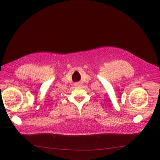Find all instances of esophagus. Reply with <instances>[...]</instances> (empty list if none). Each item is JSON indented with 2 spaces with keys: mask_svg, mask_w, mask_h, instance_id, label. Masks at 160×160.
Listing matches in <instances>:
<instances>
[{
  "mask_svg": "<svg viewBox=\"0 0 160 160\" xmlns=\"http://www.w3.org/2000/svg\"><path fill=\"white\" fill-rule=\"evenodd\" d=\"M74 85H75V87H79V86L81 85V82H77V83H75L74 84Z\"/></svg>",
  "mask_w": 160,
  "mask_h": 160,
  "instance_id": "obj_1",
  "label": "esophagus"
}]
</instances>
